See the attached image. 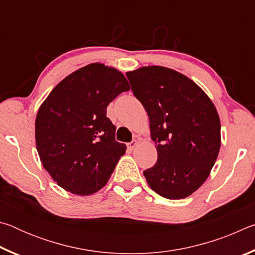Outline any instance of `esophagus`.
<instances>
[{
	"mask_svg": "<svg viewBox=\"0 0 255 255\" xmlns=\"http://www.w3.org/2000/svg\"><path fill=\"white\" fill-rule=\"evenodd\" d=\"M137 144H138V141H137L136 139H133V140H131V141H130V143H128V144H127V147H128V149L132 150L133 148L136 147Z\"/></svg>",
	"mask_w": 255,
	"mask_h": 255,
	"instance_id": "esophagus-1",
	"label": "esophagus"
}]
</instances>
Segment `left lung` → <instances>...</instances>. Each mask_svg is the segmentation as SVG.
Masks as SVG:
<instances>
[{
  "mask_svg": "<svg viewBox=\"0 0 255 255\" xmlns=\"http://www.w3.org/2000/svg\"><path fill=\"white\" fill-rule=\"evenodd\" d=\"M131 91L149 118L157 161L143 173L155 192L182 199L208 178L221 148V122L195 82L163 66L127 72Z\"/></svg>",
  "mask_w": 255,
  "mask_h": 255,
  "instance_id": "1",
  "label": "left lung"
}]
</instances>
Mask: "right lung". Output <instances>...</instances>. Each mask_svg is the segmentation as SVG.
<instances>
[{
	"instance_id": "obj_1",
	"label": "right lung",
	"mask_w": 255,
	"mask_h": 255,
	"mask_svg": "<svg viewBox=\"0 0 255 255\" xmlns=\"http://www.w3.org/2000/svg\"><path fill=\"white\" fill-rule=\"evenodd\" d=\"M129 90L122 72L93 63L65 77L38 110L36 146L59 187L79 196L107 184L126 145L116 140L107 107Z\"/></svg>"
}]
</instances>
